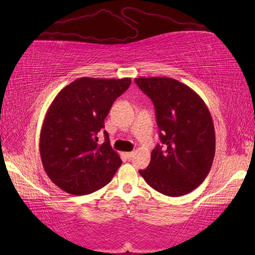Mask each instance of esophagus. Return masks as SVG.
Masks as SVG:
<instances>
[{
  "mask_svg": "<svg viewBox=\"0 0 255 255\" xmlns=\"http://www.w3.org/2000/svg\"><path fill=\"white\" fill-rule=\"evenodd\" d=\"M134 155H135V152H127V153H126V156H127L128 159L132 158Z\"/></svg>",
  "mask_w": 255,
  "mask_h": 255,
  "instance_id": "esophagus-1",
  "label": "esophagus"
}]
</instances>
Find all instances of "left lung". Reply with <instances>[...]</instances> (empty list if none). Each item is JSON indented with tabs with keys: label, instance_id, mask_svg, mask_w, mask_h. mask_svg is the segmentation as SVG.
<instances>
[{
	"label": "left lung",
	"instance_id": "1",
	"mask_svg": "<svg viewBox=\"0 0 255 255\" xmlns=\"http://www.w3.org/2000/svg\"><path fill=\"white\" fill-rule=\"evenodd\" d=\"M135 83L155 107L161 145L139 173L150 186L169 197L189 194L201 184L215 156L210 111L196 91L171 78H137Z\"/></svg>",
	"mask_w": 255,
	"mask_h": 255
}]
</instances>
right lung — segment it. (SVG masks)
Wrapping results in <instances>:
<instances>
[{"instance_id": "1", "label": "right lung", "mask_w": 255, "mask_h": 255, "mask_svg": "<svg viewBox=\"0 0 255 255\" xmlns=\"http://www.w3.org/2000/svg\"><path fill=\"white\" fill-rule=\"evenodd\" d=\"M129 85V78H80L53 100L41 127L39 150L45 173L60 189L89 195L113 179L122 160L106 130L101 144L97 135L115 100Z\"/></svg>"}]
</instances>
